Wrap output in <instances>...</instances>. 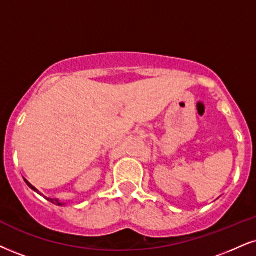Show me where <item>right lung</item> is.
I'll return each instance as SVG.
<instances>
[{"label":"right lung","mask_w":256,"mask_h":256,"mask_svg":"<svg viewBox=\"0 0 256 256\" xmlns=\"http://www.w3.org/2000/svg\"><path fill=\"white\" fill-rule=\"evenodd\" d=\"M24 182H26V184H27L28 186H30V188H32V190H33V191H36V192H38V194H39L42 196V194H41V192L38 191V188H34V186L32 185L30 182L27 180V179H24ZM45 198H46V197H45ZM46 200H48V202H51V203H53V204H56V205H59V206H62V205H65V203H62V202H59L58 200H52V198H46Z\"/></svg>","instance_id":"right-lung-1"}]
</instances>
